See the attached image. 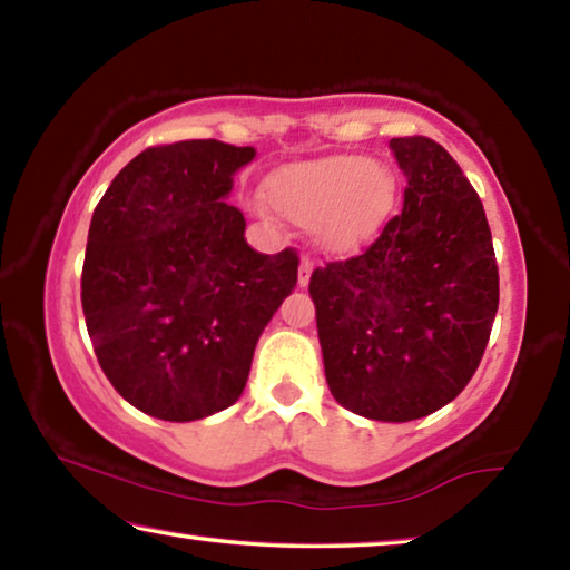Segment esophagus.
Listing matches in <instances>:
<instances>
[{"label":"esophagus","mask_w":570,"mask_h":570,"mask_svg":"<svg viewBox=\"0 0 570 570\" xmlns=\"http://www.w3.org/2000/svg\"><path fill=\"white\" fill-rule=\"evenodd\" d=\"M314 272V262L308 256L302 258V264H298V286H306L308 278H312Z\"/></svg>","instance_id":"1"}]
</instances>
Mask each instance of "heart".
Listing matches in <instances>:
<instances>
[{
    "instance_id": "heart-1",
    "label": "heart",
    "mask_w": 570,
    "mask_h": 570,
    "mask_svg": "<svg viewBox=\"0 0 570 570\" xmlns=\"http://www.w3.org/2000/svg\"><path fill=\"white\" fill-rule=\"evenodd\" d=\"M262 214H282L296 226H316L332 254H354L380 234L394 206V180L370 158L324 156L276 168L264 183Z\"/></svg>"
}]
</instances>
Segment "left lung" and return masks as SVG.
Instances as JSON below:
<instances>
[{
  "mask_svg": "<svg viewBox=\"0 0 570 570\" xmlns=\"http://www.w3.org/2000/svg\"><path fill=\"white\" fill-rule=\"evenodd\" d=\"M390 148L402 214L360 256L314 268L308 294L334 400L362 417H428L465 390L498 312L493 236L475 188L440 142Z\"/></svg>",
  "mask_w": 570,
  "mask_h": 570,
  "instance_id": "8db88e82",
  "label": "left lung"
}]
</instances>
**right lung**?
<instances>
[{"label": "right lung", "mask_w": 570, "mask_h": 570, "mask_svg": "<svg viewBox=\"0 0 570 570\" xmlns=\"http://www.w3.org/2000/svg\"><path fill=\"white\" fill-rule=\"evenodd\" d=\"M254 156L210 138L146 148L92 214L85 324L105 377L150 417L193 422L230 407L296 286V250L258 254L226 204Z\"/></svg>", "instance_id": "right-lung-1"}]
</instances>
